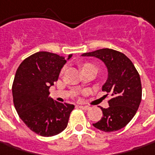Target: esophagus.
I'll list each match as a JSON object with an SVG mask.
<instances>
[{"label":"esophagus","mask_w":155,"mask_h":155,"mask_svg":"<svg viewBox=\"0 0 155 155\" xmlns=\"http://www.w3.org/2000/svg\"><path fill=\"white\" fill-rule=\"evenodd\" d=\"M79 107H80L81 109L85 110H87L90 109V107L87 106V105H79Z\"/></svg>","instance_id":"obj_1"}]
</instances>
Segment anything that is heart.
Segmentation results:
<instances>
[{"mask_svg": "<svg viewBox=\"0 0 155 155\" xmlns=\"http://www.w3.org/2000/svg\"><path fill=\"white\" fill-rule=\"evenodd\" d=\"M88 66H94V65H93L92 63H89V62H85V63H83L82 65H81V68H86V67H88ZM95 67V66H94ZM65 71V67H63L62 68H61V74H62V73Z\"/></svg>", "mask_w": 155, "mask_h": 155, "instance_id": "heart-1", "label": "heart"}]
</instances>
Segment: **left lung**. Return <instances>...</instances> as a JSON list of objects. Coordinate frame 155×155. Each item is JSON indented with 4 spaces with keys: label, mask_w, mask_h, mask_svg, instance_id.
<instances>
[{
    "label": "left lung",
    "mask_w": 155,
    "mask_h": 155,
    "mask_svg": "<svg viewBox=\"0 0 155 155\" xmlns=\"http://www.w3.org/2000/svg\"><path fill=\"white\" fill-rule=\"evenodd\" d=\"M104 61L108 69V79L102 91L109 96V107L103 111L102 118L94 124L104 132H113L125 127L136 115L141 100V83L138 71L127 56L112 49H100L83 54Z\"/></svg>",
    "instance_id": "obj_1"
}]
</instances>
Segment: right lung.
Here are the masks:
<instances>
[{"label":"right lung","mask_w":155,"mask_h":155,"mask_svg":"<svg viewBox=\"0 0 155 155\" xmlns=\"http://www.w3.org/2000/svg\"><path fill=\"white\" fill-rule=\"evenodd\" d=\"M66 61L63 56L39 51L25 58L14 76V107L25 125L42 136H56L64 130L74 108V104L49 98V88L58 80Z\"/></svg>","instance_id":"1"}]
</instances>
